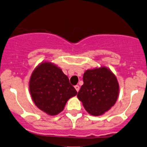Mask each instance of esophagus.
Returning <instances> with one entry per match:
<instances>
[{
	"instance_id": "34e87169",
	"label": "esophagus",
	"mask_w": 147,
	"mask_h": 147,
	"mask_svg": "<svg viewBox=\"0 0 147 147\" xmlns=\"http://www.w3.org/2000/svg\"><path fill=\"white\" fill-rule=\"evenodd\" d=\"M75 90H77V92H78V91H79V90H80L79 85H75Z\"/></svg>"
}]
</instances>
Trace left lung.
Returning a JSON list of instances; mask_svg holds the SVG:
<instances>
[{
    "label": "left lung",
    "mask_w": 147,
    "mask_h": 147,
    "mask_svg": "<svg viewBox=\"0 0 147 147\" xmlns=\"http://www.w3.org/2000/svg\"><path fill=\"white\" fill-rule=\"evenodd\" d=\"M83 82L78 98L89 114L101 116L115 105L119 97V84L111 69L105 66L88 69L83 75Z\"/></svg>",
    "instance_id": "left-lung-1"
}]
</instances>
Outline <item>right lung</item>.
Returning <instances> with one entry per match:
<instances>
[{"instance_id":"add662e5","label":"right lung","mask_w":147,"mask_h":147,"mask_svg":"<svg viewBox=\"0 0 147 147\" xmlns=\"http://www.w3.org/2000/svg\"><path fill=\"white\" fill-rule=\"evenodd\" d=\"M28 88L34 104L49 116L61 113L68 100L78 93L62 69L48 61L36 67L30 77Z\"/></svg>"}]
</instances>
